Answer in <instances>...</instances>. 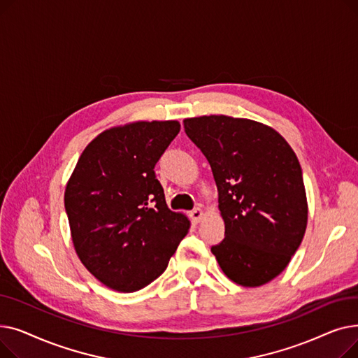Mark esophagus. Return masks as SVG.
<instances>
[{
  "mask_svg": "<svg viewBox=\"0 0 358 358\" xmlns=\"http://www.w3.org/2000/svg\"><path fill=\"white\" fill-rule=\"evenodd\" d=\"M203 216H204V213H203V209H200V208H196V209L190 213V217H192L193 223H199V222L203 219Z\"/></svg>",
  "mask_w": 358,
  "mask_h": 358,
  "instance_id": "obj_1",
  "label": "esophagus"
}]
</instances>
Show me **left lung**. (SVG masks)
<instances>
[{"instance_id":"obj_1","label":"left lung","mask_w":358,"mask_h":358,"mask_svg":"<svg viewBox=\"0 0 358 358\" xmlns=\"http://www.w3.org/2000/svg\"><path fill=\"white\" fill-rule=\"evenodd\" d=\"M184 129L208 158L219 192L224 239L212 247L222 271L259 287L283 271L308 227L302 168L275 129L251 119L200 116Z\"/></svg>"}]
</instances>
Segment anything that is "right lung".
Instances as JSON below:
<instances>
[{
	"label": "right lung",
	"instance_id": "1",
	"mask_svg": "<svg viewBox=\"0 0 358 358\" xmlns=\"http://www.w3.org/2000/svg\"><path fill=\"white\" fill-rule=\"evenodd\" d=\"M177 120L106 129L83 150L65 187L75 252L111 290L146 287L166 268L190 220L171 212L155 164L178 135Z\"/></svg>",
	"mask_w": 358,
	"mask_h": 358
}]
</instances>
